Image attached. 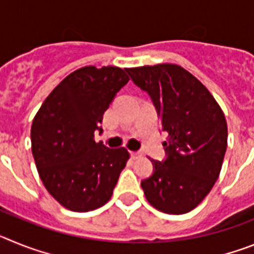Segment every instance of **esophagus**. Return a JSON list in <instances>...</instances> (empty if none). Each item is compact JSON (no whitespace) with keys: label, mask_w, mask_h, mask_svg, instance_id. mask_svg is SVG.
<instances>
[{"label":"esophagus","mask_w":254,"mask_h":254,"mask_svg":"<svg viewBox=\"0 0 254 254\" xmlns=\"http://www.w3.org/2000/svg\"><path fill=\"white\" fill-rule=\"evenodd\" d=\"M142 156V152L141 151H131V158L133 159H140Z\"/></svg>","instance_id":"1"}]
</instances>
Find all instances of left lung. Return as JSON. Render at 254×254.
Instances as JSON below:
<instances>
[{
	"instance_id": "obj_1",
	"label": "left lung",
	"mask_w": 254,
	"mask_h": 254,
	"mask_svg": "<svg viewBox=\"0 0 254 254\" xmlns=\"http://www.w3.org/2000/svg\"><path fill=\"white\" fill-rule=\"evenodd\" d=\"M146 91L161 118L167 159L151 160L154 173L141 182L156 210L181 215L202 202L217 181L228 146L225 116L215 98L178 64L126 68Z\"/></svg>"
}]
</instances>
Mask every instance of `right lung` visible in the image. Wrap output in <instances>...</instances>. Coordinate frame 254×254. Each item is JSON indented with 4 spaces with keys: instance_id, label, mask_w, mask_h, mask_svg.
Wrapping results in <instances>:
<instances>
[{
    "instance_id": "obj_1",
    "label": "right lung",
    "mask_w": 254,
    "mask_h": 254,
    "mask_svg": "<svg viewBox=\"0 0 254 254\" xmlns=\"http://www.w3.org/2000/svg\"><path fill=\"white\" fill-rule=\"evenodd\" d=\"M129 77L120 67L76 69L53 89L31 125V151L49 193L67 210L87 212L111 199L129 159L125 147L95 142L103 114Z\"/></svg>"
}]
</instances>
